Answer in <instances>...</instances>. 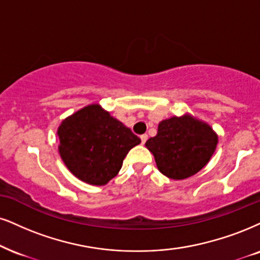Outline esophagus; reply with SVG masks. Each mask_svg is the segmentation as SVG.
I'll list each match as a JSON object with an SVG mask.
<instances>
[{"label": "esophagus", "mask_w": 260, "mask_h": 260, "mask_svg": "<svg viewBox=\"0 0 260 260\" xmlns=\"http://www.w3.org/2000/svg\"><path fill=\"white\" fill-rule=\"evenodd\" d=\"M147 140H148V135H146V134L145 135H141V142H142V145H145Z\"/></svg>", "instance_id": "obj_1"}]
</instances>
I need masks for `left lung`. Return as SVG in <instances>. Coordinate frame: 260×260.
Segmentation results:
<instances>
[{
	"mask_svg": "<svg viewBox=\"0 0 260 260\" xmlns=\"http://www.w3.org/2000/svg\"><path fill=\"white\" fill-rule=\"evenodd\" d=\"M217 143L218 135L210 124L185 113L160 121L158 133L147 141L146 147L162 175L185 179L207 165Z\"/></svg>",
	"mask_w": 260,
	"mask_h": 260,
	"instance_id": "obj_1",
	"label": "left lung"
}]
</instances>
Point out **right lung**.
Here are the masks:
<instances>
[{
	"instance_id": "1",
	"label": "right lung",
	"mask_w": 260,
	"mask_h": 260,
	"mask_svg": "<svg viewBox=\"0 0 260 260\" xmlns=\"http://www.w3.org/2000/svg\"><path fill=\"white\" fill-rule=\"evenodd\" d=\"M59 154L73 176L88 184L105 185L141 140L129 127L91 104L65 118L57 127Z\"/></svg>"
}]
</instances>
